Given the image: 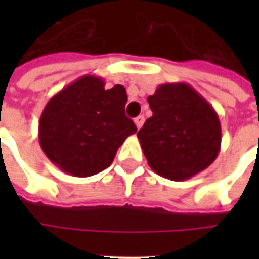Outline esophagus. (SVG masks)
Segmentation results:
<instances>
[{"label": "esophagus", "mask_w": 259, "mask_h": 259, "mask_svg": "<svg viewBox=\"0 0 259 259\" xmlns=\"http://www.w3.org/2000/svg\"><path fill=\"white\" fill-rule=\"evenodd\" d=\"M135 123L136 126H137V129H140L141 126H143V123H144V116H143V115L137 116V118L135 119Z\"/></svg>", "instance_id": "34e87169"}]
</instances>
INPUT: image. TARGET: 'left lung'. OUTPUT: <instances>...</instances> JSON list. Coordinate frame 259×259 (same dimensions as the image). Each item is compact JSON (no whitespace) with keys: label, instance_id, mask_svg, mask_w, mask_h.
<instances>
[{"label":"left lung","instance_id":"8db88e82","mask_svg":"<svg viewBox=\"0 0 259 259\" xmlns=\"http://www.w3.org/2000/svg\"><path fill=\"white\" fill-rule=\"evenodd\" d=\"M147 100L152 116L137 137L155 174L176 182L190 179L217 159L221 122L200 93L186 83H166Z\"/></svg>","mask_w":259,"mask_h":259}]
</instances>
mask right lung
Returning <instances> with one entry per match:
<instances>
[{"label":"right lung","mask_w":259,"mask_h":259,"mask_svg":"<svg viewBox=\"0 0 259 259\" xmlns=\"http://www.w3.org/2000/svg\"><path fill=\"white\" fill-rule=\"evenodd\" d=\"M123 85L105 90L101 77L85 74L51 97L38 122L47 158L65 174L87 178L112 163L118 148L137 132L124 115Z\"/></svg>","instance_id":"1"}]
</instances>
